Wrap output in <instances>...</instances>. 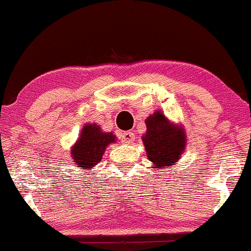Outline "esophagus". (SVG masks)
<instances>
[{
    "instance_id": "obj_1",
    "label": "esophagus",
    "mask_w": 251,
    "mask_h": 251,
    "mask_svg": "<svg viewBox=\"0 0 251 251\" xmlns=\"http://www.w3.org/2000/svg\"><path fill=\"white\" fill-rule=\"evenodd\" d=\"M122 141L124 144H132L134 141V134L132 132H124L122 134Z\"/></svg>"
}]
</instances>
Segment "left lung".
Returning a JSON list of instances; mask_svg holds the SVG:
<instances>
[{
  "label": "left lung",
  "mask_w": 251,
  "mask_h": 251,
  "mask_svg": "<svg viewBox=\"0 0 251 251\" xmlns=\"http://www.w3.org/2000/svg\"><path fill=\"white\" fill-rule=\"evenodd\" d=\"M145 123L147 131L143 135V143L152 168L164 171L173 167L186 150V129L171 122L159 110L147 117Z\"/></svg>",
  "instance_id": "8db88e82"
}]
</instances>
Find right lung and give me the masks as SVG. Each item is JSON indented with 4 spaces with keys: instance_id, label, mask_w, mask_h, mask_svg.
Wrapping results in <instances>:
<instances>
[{
    "instance_id": "obj_1",
    "label": "right lung",
    "mask_w": 251,
    "mask_h": 251,
    "mask_svg": "<svg viewBox=\"0 0 251 251\" xmlns=\"http://www.w3.org/2000/svg\"><path fill=\"white\" fill-rule=\"evenodd\" d=\"M117 137L112 132H104L96 123L85 124L81 128L79 138L71 147V158L78 167L91 172L100 162L102 154L108 145L116 144Z\"/></svg>"
}]
</instances>
